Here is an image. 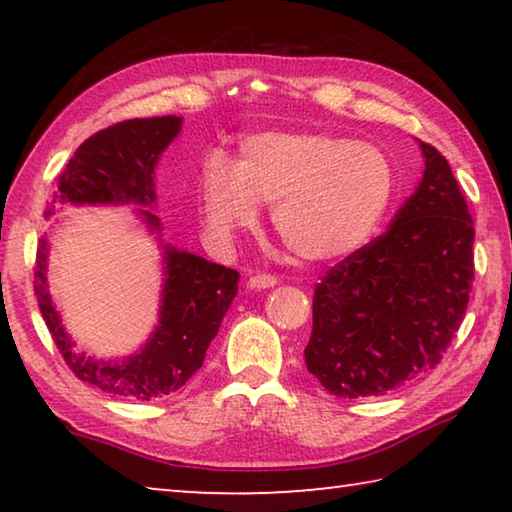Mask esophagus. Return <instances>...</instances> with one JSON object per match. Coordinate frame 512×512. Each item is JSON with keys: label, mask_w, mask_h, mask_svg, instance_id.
<instances>
[{"label": "esophagus", "mask_w": 512, "mask_h": 512, "mask_svg": "<svg viewBox=\"0 0 512 512\" xmlns=\"http://www.w3.org/2000/svg\"><path fill=\"white\" fill-rule=\"evenodd\" d=\"M248 284L253 289H271V287H275V284H277V277L271 275V273H257V275L250 277Z\"/></svg>", "instance_id": "1"}]
</instances>
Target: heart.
<instances>
[{
    "label": "heart",
    "instance_id": "1",
    "mask_svg": "<svg viewBox=\"0 0 512 512\" xmlns=\"http://www.w3.org/2000/svg\"><path fill=\"white\" fill-rule=\"evenodd\" d=\"M393 192L386 151L325 131L255 133L241 142L235 164L214 155L198 180L216 237L253 228L257 203H268L275 235L307 262H332L366 244Z\"/></svg>",
    "mask_w": 512,
    "mask_h": 512
}]
</instances>
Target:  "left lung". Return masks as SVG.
Segmentation results:
<instances>
[{
    "label": "left lung",
    "instance_id": "1",
    "mask_svg": "<svg viewBox=\"0 0 512 512\" xmlns=\"http://www.w3.org/2000/svg\"><path fill=\"white\" fill-rule=\"evenodd\" d=\"M422 146L424 173L384 235L314 289L307 370L339 397L386 395L436 368L463 323L474 221L449 162Z\"/></svg>",
    "mask_w": 512,
    "mask_h": 512
}]
</instances>
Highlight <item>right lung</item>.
<instances>
[{"mask_svg": "<svg viewBox=\"0 0 512 512\" xmlns=\"http://www.w3.org/2000/svg\"><path fill=\"white\" fill-rule=\"evenodd\" d=\"M176 115L126 119L88 137L58 176V196L65 203H137L155 201L153 171L160 153L178 135ZM56 203V201H54ZM51 214V212H47ZM153 228L158 216L144 212ZM162 318L144 350L121 363L94 361L74 350L56 314L45 284L47 248L42 241L33 268L40 314L63 354L67 368L103 393L126 400H155L176 393L203 366L205 352L219 332L225 311L237 296L239 273L203 257L167 248Z\"/></svg>", "mask_w": 512, "mask_h": 512, "instance_id": "obj_1", "label": "right lung"}]
</instances>
